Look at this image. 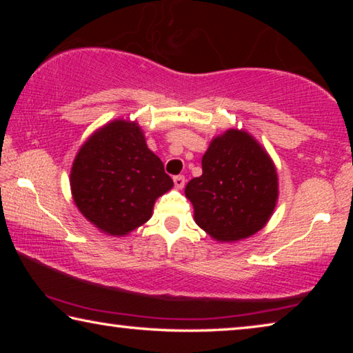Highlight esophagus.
Wrapping results in <instances>:
<instances>
[{
    "label": "esophagus",
    "mask_w": 353,
    "mask_h": 353,
    "mask_svg": "<svg viewBox=\"0 0 353 353\" xmlns=\"http://www.w3.org/2000/svg\"><path fill=\"white\" fill-rule=\"evenodd\" d=\"M174 187L177 190H182L185 187V177L183 176H176L174 177Z\"/></svg>",
    "instance_id": "obj_1"
}]
</instances>
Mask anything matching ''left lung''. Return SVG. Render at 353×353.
Masks as SVG:
<instances>
[{"label":"left lung","instance_id":"obj_1","mask_svg":"<svg viewBox=\"0 0 353 353\" xmlns=\"http://www.w3.org/2000/svg\"><path fill=\"white\" fill-rule=\"evenodd\" d=\"M185 196L194 223L213 240H246L268 224L277 205V168L255 137L227 129L213 137L202 157V176L191 179Z\"/></svg>","mask_w":353,"mask_h":353}]
</instances>
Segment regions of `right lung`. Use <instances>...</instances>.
<instances>
[{"instance_id": "add662e5", "label": "right lung", "mask_w": 353, "mask_h": 353, "mask_svg": "<svg viewBox=\"0 0 353 353\" xmlns=\"http://www.w3.org/2000/svg\"><path fill=\"white\" fill-rule=\"evenodd\" d=\"M174 183L146 145L140 124L118 118L88 137L70 171L73 201L83 218L110 236H126L152 216Z\"/></svg>"}]
</instances>
